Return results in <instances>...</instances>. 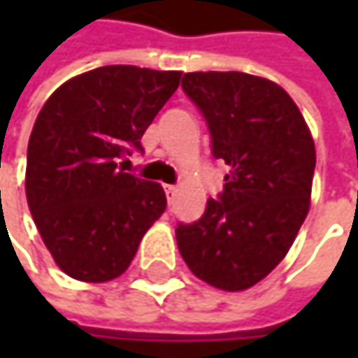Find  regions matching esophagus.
Segmentation results:
<instances>
[{"label": "esophagus", "instance_id": "34e87169", "mask_svg": "<svg viewBox=\"0 0 358 358\" xmlns=\"http://www.w3.org/2000/svg\"><path fill=\"white\" fill-rule=\"evenodd\" d=\"M164 188H166V196H168V201L172 203V201H174V196H176V190H178V188H176V186H172V184H166Z\"/></svg>", "mask_w": 358, "mask_h": 358}]
</instances>
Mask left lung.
<instances>
[{
    "label": "left lung",
    "instance_id": "8db88e82",
    "mask_svg": "<svg viewBox=\"0 0 358 358\" xmlns=\"http://www.w3.org/2000/svg\"><path fill=\"white\" fill-rule=\"evenodd\" d=\"M182 89L230 172L201 220L178 224L180 255L203 282L247 290L286 257L309 213L315 145L296 103L267 78L188 72Z\"/></svg>",
    "mask_w": 358,
    "mask_h": 358
}]
</instances>
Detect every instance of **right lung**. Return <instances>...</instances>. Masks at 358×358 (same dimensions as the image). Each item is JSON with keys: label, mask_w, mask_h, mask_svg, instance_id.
Wrapping results in <instances>:
<instances>
[{"label": "right lung", "mask_w": 358, "mask_h": 358, "mask_svg": "<svg viewBox=\"0 0 358 358\" xmlns=\"http://www.w3.org/2000/svg\"><path fill=\"white\" fill-rule=\"evenodd\" d=\"M182 72L103 66L64 83L36 115L27 201L62 271L80 282L122 275L166 211L157 182L124 172Z\"/></svg>", "instance_id": "add662e5"}]
</instances>
